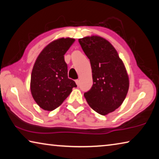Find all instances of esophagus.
<instances>
[{"label":"esophagus","mask_w":159,"mask_h":159,"mask_svg":"<svg viewBox=\"0 0 159 159\" xmlns=\"http://www.w3.org/2000/svg\"><path fill=\"white\" fill-rule=\"evenodd\" d=\"M75 82H76V85L79 86V79H76V80H75Z\"/></svg>","instance_id":"obj_1"}]
</instances>
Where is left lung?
Masks as SVG:
<instances>
[{"instance_id":"1","label":"left lung","mask_w":159,"mask_h":159,"mask_svg":"<svg viewBox=\"0 0 159 159\" xmlns=\"http://www.w3.org/2000/svg\"><path fill=\"white\" fill-rule=\"evenodd\" d=\"M79 41L92 68L93 85L84 93L86 101L98 114L107 115L121 105L128 93L129 80L124 64L103 38L88 36Z\"/></svg>"}]
</instances>
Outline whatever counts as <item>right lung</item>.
<instances>
[{
    "instance_id": "obj_1",
    "label": "right lung",
    "mask_w": 159,
    "mask_h": 159,
    "mask_svg": "<svg viewBox=\"0 0 159 159\" xmlns=\"http://www.w3.org/2000/svg\"><path fill=\"white\" fill-rule=\"evenodd\" d=\"M74 41V39H60L48 45L34 64L31 77V92L39 106L52 111L77 87L69 79L64 55Z\"/></svg>"
}]
</instances>
